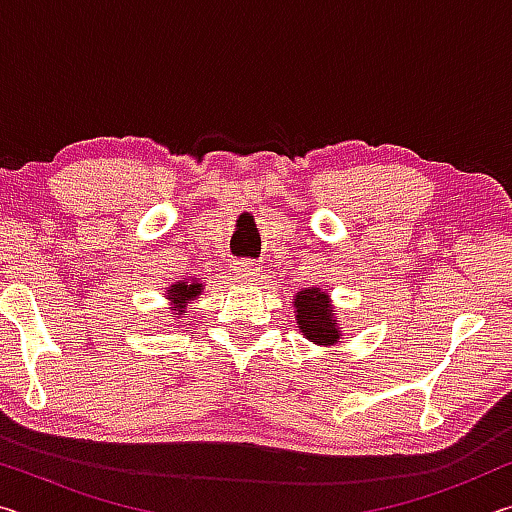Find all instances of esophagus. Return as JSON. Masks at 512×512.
I'll return each instance as SVG.
<instances>
[{"label": "esophagus", "instance_id": "34e87169", "mask_svg": "<svg viewBox=\"0 0 512 512\" xmlns=\"http://www.w3.org/2000/svg\"><path fill=\"white\" fill-rule=\"evenodd\" d=\"M232 271H235V275L239 277L241 282H255L257 275H259V266L253 264V262H237Z\"/></svg>", "mask_w": 512, "mask_h": 512}]
</instances>
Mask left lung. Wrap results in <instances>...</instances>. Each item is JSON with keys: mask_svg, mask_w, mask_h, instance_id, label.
I'll return each mask as SVG.
<instances>
[{"mask_svg": "<svg viewBox=\"0 0 512 512\" xmlns=\"http://www.w3.org/2000/svg\"><path fill=\"white\" fill-rule=\"evenodd\" d=\"M293 316L307 341L323 345V348L341 343V323L334 314L332 298L327 291L318 287L300 289L293 296Z\"/></svg>", "mask_w": 512, "mask_h": 512, "instance_id": "obj_1", "label": "left lung"}]
</instances>
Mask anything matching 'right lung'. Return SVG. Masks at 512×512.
Here are the masks:
<instances>
[{
  "label": "right lung",
  "mask_w": 512,
  "mask_h": 512,
  "mask_svg": "<svg viewBox=\"0 0 512 512\" xmlns=\"http://www.w3.org/2000/svg\"><path fill=\"white\" fill-rule=\"evenodd\" d=\"M203 280L201 277H183V280L173 282L171 287H167V300H169V309L176 318L187 316V305H192V300H196L203 293Z\"/></svg>",
  "instance_id": "obj_1"
}]
</instances>
